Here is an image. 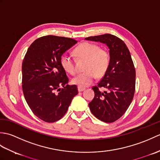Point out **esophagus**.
Returning a JSON list of instances; mask_svg holds the SVG:
<instances>
[{"instance_id":"1","label":"esophagus","mask_w":160,"mask_h":160,"mask_svg":"<svg viewBox=\"0 0 160 160\" xmlns=\"http://www.w3.org/2000/svg\"><path fill=\"white\" fill-rule=\"evenodd\" d=\"M84 89H85V88L81 87H79V86L78 87V91H79V92H81V91H83Z\"/></svg>"}]
</instances>
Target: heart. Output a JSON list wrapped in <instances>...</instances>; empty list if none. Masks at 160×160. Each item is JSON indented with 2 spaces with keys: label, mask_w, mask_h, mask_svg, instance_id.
I'll use <instances>...</instances> for the list:
<instances>
[{
  "label": "heart",
  "mask_w": 160,
  "mask_h": 160,
  "mask_svg": "<svg viewBox=\"0 0 160 160\" xmlns=\"http://www.w3.org/2000/svg\"><path fill=\"white\" fill-rule=\"evenodd\" d=\"M74 53L78 58L86 59L84 72L75 76L71 82L76 85L84 87L89 86L96 76L102 77L107 72L110 63V56L108 51L100 48L97 44L84 42L76 47ZM60 64L67 73L74 75L76 72L74 60L69 54L64 53L60 58Z\"/></svg>",
  "instance_id": "obj_1"
}]
</instances>
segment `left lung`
I'll return each mask as SVG.
<instances>
[{
	"instance_id": "obj_1",
	"label": "left lung",
	"mask_w": 160,
	"mask_h": 160,
	"mask_svg": "<svg viewBox=\"0 0 160 160\" xmlns=\"http://www.w3.org/2000/svg\"><path fill=\"white\" fill-rule=\"evenodd\" d=\"M85 39L104 43L109 48V66L98 85L92 87L95 96L89 106L98 120L111 123L124 114L133 98L135 90L133 62L126 44L117 36L106 33ZM100 88L105 91H100Z\"/></svg>"
}]
</instances>
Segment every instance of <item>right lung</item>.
I'll list each match as a JSON object with an SVG mask.
<instances>
[{"label":"right lung","instance_id":"right-lung-1","mask_svg":"<svg viewBox=\"0 0 160 160\" xmlns=\"http://www.w3.org/2000/svg\"><path fill=\"white\" fill-rule=\"evenodd\" d=\"M77 42L71 38L45 36L28 49L22 64V88L27 103L36 116L46 122L60 120L67 113L77 86L69 78L60 58Z\"/></svg>","mask_w":160,"mask_h":160}]
</instances>
